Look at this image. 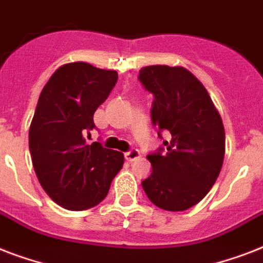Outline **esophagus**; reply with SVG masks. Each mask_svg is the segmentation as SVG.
<instances>
[{
	"label": "esophagus",
	"mask_w": 263,
	"mask_h": 263,
	"mask_svg": "<svg viewBox=\"0 0 263 263\" xmlns=\"http://www.w3.org/2000/svg\"><path fill=\"white\" fill-rule=\"evenodd\" d=\"M124 157H125V160H127L128 162H132V161H135V160H138V158H140V153H139V150L132 148V150H129L128 153H125V154H124Z\"/></svg>",
	"instance_id": "1"
}]
</instances>
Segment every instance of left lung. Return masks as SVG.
Here are the masks:
<instances>
[{"label":"left lung","mask_w":263,"mask_h":263,"mask_svg":"<svg viewBox=\"0 0 263 263\" xmlns=\"http://www.w3.org/2000/svg\"><path fill=\"white\" fill-rule=\"evenodd\" d=\"M139 80L154 94V127L171 134L164 154L147 156L153 171L142 187L160 209L183 212L203 199L220 175L222 119L208 90L185 68L150 65L140 71Z\"/></svg>","instance_id":"left-lung-1"}]
</instances>
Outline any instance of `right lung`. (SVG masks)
<instances>
[{"label": "right lung", "instance_id": "add662e5", "mask_svg": "<svg viewBox=\"0 0 263 263\" xmlns=\"http://www.w3.org/2000/svg\"><path fill=\"white\" fill-rule=\"evenodd\" d=\"M116 82V71L78 61L55 69L39 95L28 134L31 158L45 192L64 209L94 208L123 168V153L84 139Z\"/></svg>", "mask_w": 263, "mask_h": 263}]
</instances>
